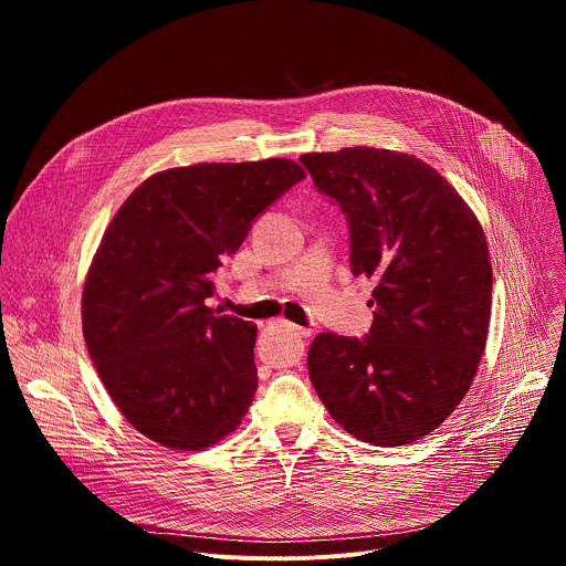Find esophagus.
I'll return each instance as SVG.
<instances>
[{
	"mask_svg": "<svg viewBox=\"0 0 566 566\" xmlns=\"http://www.w3.org/2000/svg\"><path fill=\"white\" fill-rule=\"evenodd\" d=\"M284 327H289L295 336H302V338H306V336H311V329H304V327H297V325H291V322H284Z\"/></svg>",
	"mask_w": 566,
	"mask_h": 566,
	"instance_id": "1",
	"label": "esophagus"
}]
</instances>
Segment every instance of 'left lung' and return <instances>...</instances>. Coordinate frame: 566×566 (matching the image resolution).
<instances>
[{
  "label": "left lung",
  "mask_w": 566,
  "mask_h": 566,
  "mask_svg": "<svg viewBox=\"0 0 566 566\" xmlns=\"http://www.w3.org/2000/svg\"><path fill=\"white\" fill-rule=\"evenodd\" d=\"M300 164L347 217L352 273L376 280L369 334H319L306 358L311 382L356 439L412 443L452 415L486 347V237L457 190L417 156L345 147L304 154Z\"/></svg>",
  "instance_id": "obj_1"
}]
</instances>
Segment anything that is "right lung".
Wrapping results in <instances>:
<instances>
[{
  "label": "right lung",
  "instance_id": "add662e5",
  "mask_svg": "<svg viewBox=\"0 0 566 566\" xmlns=\"http://www.w3.org/2000/svg\"><path fill=\"white\" fill-rule=\"evenodd\" d=\"M304 179L289 158L158 172L120 206L83 291V334L123 417L199 450L230 434L258 389V327L206 306L255 219Z\"/></svg>",
  "mask_w": 566,
  "mask_h": 566
}]
</instances>
